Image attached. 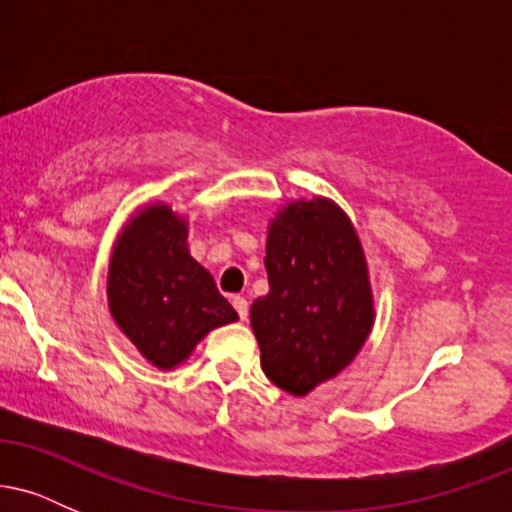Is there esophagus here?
Returning a JSON list of instances; mask_svg holds the SVG:
<instances>
[{
	"label": "esophagus",
	"mask_w": 512,
	"mask_h": 512,
	"mask_svg": "<svg viewBox=\"0 0 512 512\" xmlns=\"http://www.w3.org/2000/svg\"><path fill=\"white\" fill-rule=\"evenodd\" d=\"M233 308L238 310L240 320H245V317H248V301H245L243 296H233Z\"/></svg>",
	"instance_id": "1"
}]
</instances>
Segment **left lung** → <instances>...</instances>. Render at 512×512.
<instances>
[{"label": "left lung", "instance_id": "1", "mask_svg": "<svg viewBox=\"0 0 512 512\" xmlns=\"http://www.w3.org/2000/svg\"><path fill=\"white\" fill-rule=\"evenodd\" d=\"M269 293L250 308L262 370L305 397L358 356L375 322L366 252L349 214L330 197H301L267 226Z\"/></svg>", "mask_w": 512, "mask_h": 512}]
</instances>
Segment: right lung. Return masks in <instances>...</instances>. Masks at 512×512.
<instances>
[{
  "label": "right lung",
  "mask_w": 512,
  "mask_h": 512,
  "mask_svg": "<svg viewBox=\"0 0 512 512\" xmlns=\"http://www.w3.org/2000/svg\"><path fill=\"white\" fill-rule=\"evenodd\" d=\"M187 236L185 216L149 202L122 223L110 252V315L158 370L182 366L211 330L238 320L214 276L190 255Z\"/></svg>",
  "instance_id": "right-lung-1"
}]
</instances>
